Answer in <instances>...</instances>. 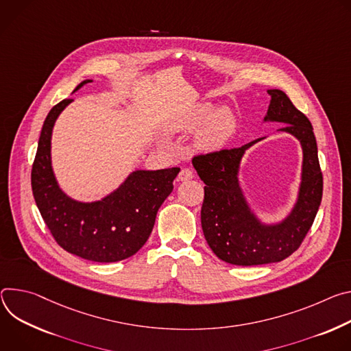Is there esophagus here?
I'll use <instances>...</instances> for the list:
<instances>
[{
	"label": "esophagus",
	"mask_w": 351,
	"mask_h": 351,
	"mask_svg": "<svg viewBox=\"0 0 351 351\" xmlns=\"http://www.w3.org/2000/svg\"><path fill=\"white\" fill-rule=\"evenodd\" d=\"M193 177V174H192V170H189V169H181V171L178 173V181H188V180H191Z\"/></svg>",
	"instance_id": "1"
}]
</instances>
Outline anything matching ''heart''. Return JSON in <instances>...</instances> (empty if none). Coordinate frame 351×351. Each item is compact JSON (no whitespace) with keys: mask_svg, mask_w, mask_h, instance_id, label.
I'll list each match as a JSON object with an SVG mask.
<instances>
[{"mask_svg":"<svg viewBox=\"0 0 351 351\" xmlns=\"http://www.w3.org/2000/svg\"><path fill=\"white\" fill-rule=\"evenodd\" d=\"M199 130L195 145L204 152H215L227 145L237 128L236 117L227 108L215 111L209 103L192 106L176 124V131L192 132Z\"/></svg>","mask_w":351,"mask_h":351,"instance_id":"obj_1","label":"heart"}]
</instances>
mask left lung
Segmentation results:
<instances>
[{"label":"left lung","mask_w":351,"mask_h":351,"mask_svg":"<svg viewBox=\"0 0 351 351\" xmlns=\"http://www.w3.org/2000/svg\"><path fill=\"white\" fill-rule=\"evenodd\" d=\"M270 104L265 121L287 124L280 131L294 135L302 147V173L297 202L291 213L278 224H263L252 213L239 184V169L248 147L223 149L193 156L192 165L205 182L201 209L204 236L217 258L254 266L280 262L298 250L314 223L322 201L324 178L313 125L279 89L267 90Z\"/></svg>","instance_id":"left-lung-1"}]
</instances>
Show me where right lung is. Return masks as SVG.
I'll return each mask as SVG.
<instances>
[{"label": "right lung", "instance_id": "add662e5", "mask_svg": "<svg viewBox=\"0 0 351 351\" xmlns=\"http://www.w3.org/2000/svg\"><path fill=\"white\" fill-rule=\"evenodd\" d=\"M76 86L75 90L85 84ZM72 101L56 104L46 117L32 167L36 205L57 244L93 262H117L136 254L147 241L156 215L173 191L180 169L136 170L97 202L71 199L58 186L51 167V132L60 112Z\"/></svg>", "mask_w": 351, "mask_h": 351}]
</instances>
